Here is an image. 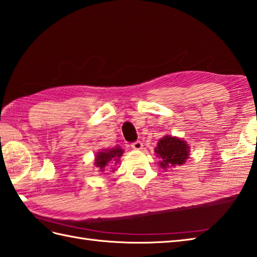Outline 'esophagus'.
<instances>
[{
    "mask_svg": "<svg viewBox=\"0 0 257 257\" xmlns=\"http://www.w3.org/2000/svg\"><path fill=\"white\" fill-rule=\"evenodd\" d=\"M143 147H144V145L141 141H135V143L132 144V148L135 150H141L143 149Z\"/></svg>",
    "mask_w": 257,
    "mask_h": 257,
    "instance_id": "esophagus-1",
    "label": "esophagus"
}]
</instances>
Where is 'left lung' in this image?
Segmentation results:
<instances>
[{"instance_id":"left-lung-1","label":"left lung","mask_w":257,"mask_h":257,"mask_svg":"<svg viewBox=\"0 0 257 257\" xmlns=\"http://www.w3.org/2000/svg\"><path fill=\"white\" fill-rule=\"evenodd\" d=\"M157 157H160L159 165L162 169L182 166L189 158L190 148L184 140L171 136H165L155 148Z\"/></svg>"}]
</instances>
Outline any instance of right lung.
<instances>
[{
    "label": "right lung",
    "mask_w": 257,
    "mask_h": 257,
    "mask_svg": "<svg viewBox=\"0 0 257 257\" xmlns=\"http://www.w3.org/2000/svg\"><path fill=\"white\" fill-rule=\"evenodd\" d=\"M123 150L120 147H114L111 149H105L98 152L95 158V167L99 169V171L103 172L107 166L110 163H118L120 157L122 156Z\"/></svg>",
    "instance_id": "obj_1"
}]
</instances>
